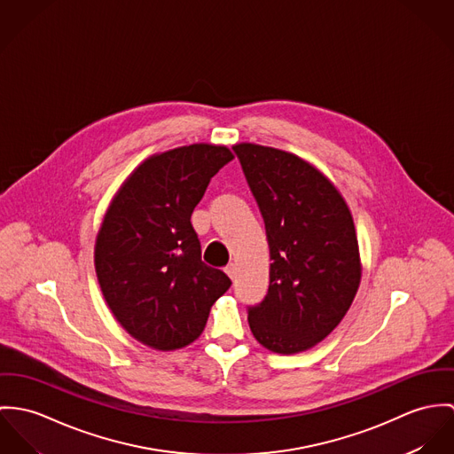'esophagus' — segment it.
<instances>
[{
  "label": "esophagus",
  "mask_w": 454,
  "mask_h": 454,
  "mask_svg": "<svg viewBox=\"0 0 454 454\" xmlns=\"http://www.w3.org/2000/svg\"><path fill=\"white\" fill-rule=\"evenodd\" d=\"M226 273H228V277L233 280V278H237V264L235 262H230L228 266H226Z\"/></svg>",
  "instance_id": "obj_1"
}]
</instances>
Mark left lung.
<instances>
[{"mask_svg": "<svg viewBox=\"0 0 454 454\" xmlns=\"http://www.w3.org/2000/svg\"><path fill=\"white\" fill-rule=\"evenodd\" d=\"M264 219L270 287L249 306L254 338L275 353L304 352L343 320L360 286L350 208L336 186L293 153L233 146Z\"/></svg>", "mask_w": 454, "mask_h": 454, "instance_id": "obj_1", "label": "left lung"}]
</instances>
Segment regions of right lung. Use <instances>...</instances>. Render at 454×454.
<instances>
[{"instance_id":"1","label":"right lung","mask_w":454,"mask_h":454,"mask_svg":"<svg viewBox=\"0 0 454 454\" xmlns=\"http://www.w3.org/2000/svg\"><path fill=\"white\" fill-rule=\"evenodd\" d=\"M231 160L226 146L203 143L153 154L106 210L94 252L102 296L120 325L150 348L193 343L231 286L203 262L190 221L210 179Z\"/></svg>"}]
</instances>
